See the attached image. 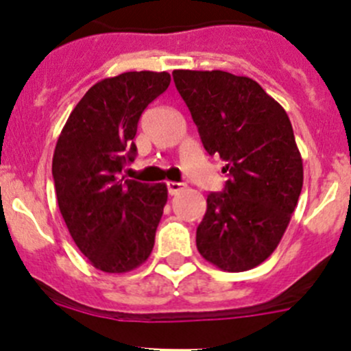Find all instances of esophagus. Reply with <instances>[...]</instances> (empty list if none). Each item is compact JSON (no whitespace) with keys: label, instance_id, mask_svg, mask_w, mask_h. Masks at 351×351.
I'll list each match as a JSON object with an SVG mask.
<instances>
[{"label":"esophagus","instance_id":"esophagus-1","mask_svg":"<svg viewBox=\"0 0 351 351\" xmlns=\"http://www.w3.org/2000/svg\"><path fill=\"white\" fill-rule=\"evenodd\" d=\"M183 183L180 182H168L166 183V189H168V193L169 195H176V193L180 192V190H183Z\"/></svg>","mask_w":351,"mask_h":351}]
</instances>
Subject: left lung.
<instances>
[{
    "instance_id": "obj_1",
    "label": "left lung",
    "mask_w": 351,
    "mask_h": 351,
    "mask_svg": "<svg viewBox=\"0 0 351 351\" xmlns=\"http://www.w3.org/2000/svg\"><path fill=\"white\" fill-rule=\"evenodd\" d=\"M173 80L205 151L221 156L229 173L224 190L207 195L198 253L224 271L251 270L278 246L302 190L292 123L251 77L176 69Z\"/></svg>"
}]
</instances>
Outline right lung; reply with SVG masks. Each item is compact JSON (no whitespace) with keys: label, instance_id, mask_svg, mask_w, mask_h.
<instances>
[{"label":"right lung","instance_id":"right-lung-1","mask_svg":"<svg viewBox=\"0 0 351 351\" xmlns=\"http://www.w3.org/2000/svg\"><path fill=\"white\" fill-rule=\"evenodd\" d=\"M171 76L130 71L93 84L74 107L52 158L56 195L69 234L95 268L125 274L149 258L168 200L165 183L125 180L141 115Z\"/></svg>","mask_w":351,"mask_h":351}]
</instances>
